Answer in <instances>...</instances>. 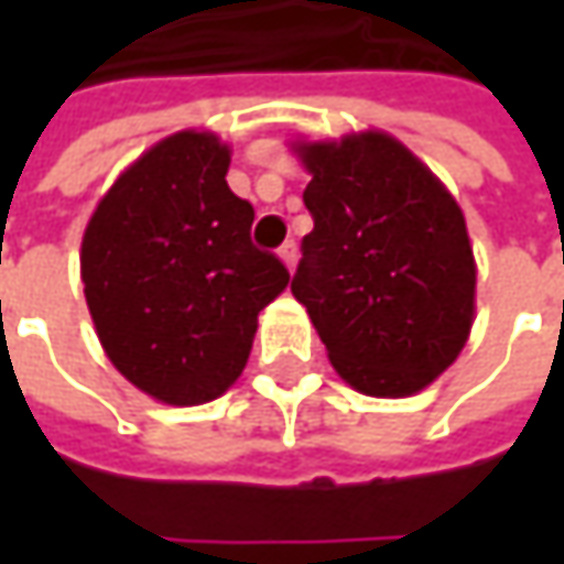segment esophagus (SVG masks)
<instances>
[{
  "label": "esophagus",
  "instance_id": "34e87169",
  "mask_svg": "<svg viewBox=\"0 0 564 564\" xmlns=\"http://www.w3.org/2000/svg\"><path fill=\"white\" fill-rule=\"evenodd\" d=\"M279 260H282V263L289 267V272H292L294 263H297V245H294V241H285V245L279 248Z\"/></svg>",
  "mask_w": 564,
  "mask_h": 564
}]
</instances>
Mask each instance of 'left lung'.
Wrapping results in <instances>:
<instances>
[{"instance_id": "8db88e82", "label": "left lung", "mask_w": 564, "mask_h": 564, "mask_svg": "<svg viewBox=\"0 0 564 564\" xmlns=\"http://www.w3.org/2000/svg\"><path fill=\"white\" fill-rule=\"evenodd\" d=\"M311 172L292 294L338 377L373 399L426 389L462 355L477 267L465 213L426 165L382 131L294 143Z\"/></svg>"}]
</instances>
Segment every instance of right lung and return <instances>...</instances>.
Masks as SVG:
<instances>
[{
    "instance_id": "add662e5",
    "label": "right lung",
    "mask_w": 564,
    "mask_h": 564,
    "mask_svg": "<svg viewBox=\"0 0 564 564\" xmlns=\"http://www.w3.org/2000/svg\"><path fill=\"white\" fill-rule=\"evenodd\" d=\"M231 150L178 131L131 163L80 241L84 297L121 377L165 404L219 399L248 364L285 263L253 248V206L226 182Z\"/></svg>"
}]
</instances>
